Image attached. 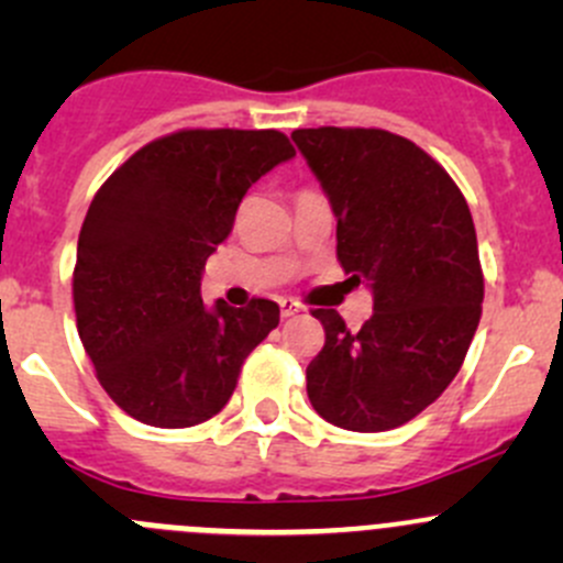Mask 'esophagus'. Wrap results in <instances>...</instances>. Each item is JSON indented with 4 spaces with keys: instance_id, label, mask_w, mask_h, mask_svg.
Wrapping results in <instances>:
<instances>
[{
    "instance_id": "34e87169",
    "label": "esophagus",
    "mask_w": 563,
    "mask_h": 563,
    "mask_svg": "<svg viewBox=\"0 0 563 563\" xmlns=\"http://www.w3.org/2000/svg\"><path fill=\"white\" fill-rule=\"evenodd\" d=\"M297 313H302V305L294 302V299H280V316L283 318H294Z\"/></svg>"
}]
</instances>
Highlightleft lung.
<instances>
[{
	"label": "left lung",
	"mask_w": 563,
	"mask_h": 563,
	"mask_svg": "<svg viewBox=\"0 0 563 563\" xmlns=\"http://www.w3.org/2000/svg\"><path fill=\"white\" fill-rule=\"evenodd\" d=\"M291 139L338 220L340 266L373 294L360 332L313 310L327 343L308 365V397L343 430L400 428L450 387L479 327L485 283L468 203L402 135L310 128Z\"/></svg>",
	"instance_id": "8db88e82"
}]
</instances>
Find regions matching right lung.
Wrapping results in <instances>:
<instances>
[{"label": "right lung", "instance_id": "add662e5", "mask_svg": "<svg viewBox=\"0 0 563 563\" xmlns=\"http://www.w3.org/2000/svg\"><path fill=\"white\" fill-rule=\"evenodd\" d=\"M297 155L277 130H181L135 152L78 234V338L111 400L152 428H192L234 395L245 356L280 321L269 299H201L209 255L255 181Z\"/></svg>", "mask_w": 563, "mask_h": 563}]
</instances>
